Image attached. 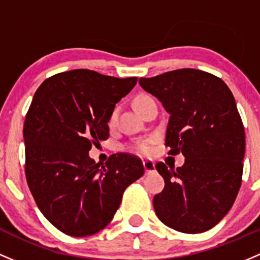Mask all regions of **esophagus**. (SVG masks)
<instances>
[{"mask_svg": "<svg viewBox=\"0 0 260 260\" xmlns=\"http://www.w3.org/2000/svg\"><path fill=\"white\" fill-rule=\"evenodd\" d=\"M143 165L146 173H152L155 170V162L152 160H144Z\"/></svg>", "mask_w": 260, "mask_h": 260, "instance_id": "1", "label": "esophagus"}]
</instances>
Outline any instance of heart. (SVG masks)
<instances>
[{
    "mask_svg": "<svg viewBox=\"0 0 260 260\" xmlns=\"http://www.w3.org/2000/svg\"><path fill=\"white\" fill-rule=\"evenodd\" d=\"M146 98H149V96H139V98H136L135 101H134V105H135L136 103H139V101L144 100V99H146ZM114 119H115V114H112V115H111V120H110V121H111V122L114 121ZM149 150H150V146H149L148 143L140 144V145L138 146V151L143 152V154H146V152H149Z\"/></svg>",
    "mask_w": 260,
    "mask_h": 260,
    "instance_id": "obj_1",
    "label": "heart"
}]
</instances>
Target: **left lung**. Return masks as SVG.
<instances>
[{"label": "left lung", "instance_id": "obj_1", "mask_svg": "<svg viewBox=\"0 0 260 260\" xmlns=\"http://www.w3.org/2000/svg\"><path fill=\"white\" fill-rule=\"evenodd\" d=\"M170 115L165 145L181 152L183 167L155 165L164 190L154 197L157 218L178 232L195 234L228 214L242 185L245 133L225 82L195 69L139 80Z\"/></svg>", "mask_w": 260, "mask_h": 260}]
</instances>
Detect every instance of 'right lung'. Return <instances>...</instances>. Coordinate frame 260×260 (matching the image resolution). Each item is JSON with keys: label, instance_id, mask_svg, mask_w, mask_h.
<instances>
[{"label": "right lung", "instance_id": "add662e5", "mask_svg": "<svg viewBox=\"0 0 260 260\" xmlns=\"http://www.w3.org/2000/svg\"><path fill=\"white\" fill-rule=\"evenodd\" d=\"M136 81L79 69L45 80L35 92L23 125L26 179L45 218L65 234L105 228L125 189L144 175L133 155H111L101 168L89 156L109 138L115 105Z\"/></svg>", "mask_w": 260, "mask_h": 260}]
</instances>
